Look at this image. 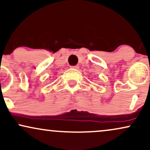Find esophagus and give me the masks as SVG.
<instances>
[{
    "label": "esophagus",
    "mask_w": 150,
    "mask_h": 150,
    "mask_svg": "<svg viewBox=\"0 0 150 150\" xmlns=\"http://www.w3.org/2000/svg\"><path fill=\"white\" fill-rule=\"evenodd\" d=\"M71 68H74V69H79V66H70Z\"/></svg>",
    "instance_id": "1"
}]
</instances>
